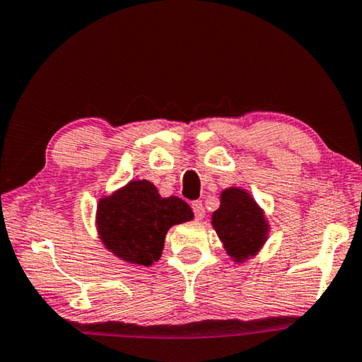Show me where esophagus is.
Masks as SVG:
<instances>
[{
  "mask_svg": "<svg viewBox=\"0 0 362 362\" xmlns=\"http://www.w3.org/2000/svg\"><path fill=\"white\" fill-rule=\"evenodd\" d=\"M192 209H193V213H195V218L197 219H203L204 218V208H203V203L202 202H193L192 203Z\"/></svg>",
  "mask_w": 362,
  "mask_h": 362,
  "instance_id": "1",
  "label": "esophagus"
}]
</instances>
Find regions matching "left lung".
Here are the masks:
<instances>
[{"instance_id":"1","label":"left lung","mask_w":362,"mask_h":362,"mask_svg":"<svg viewBox=\"0 0 362 362\" xmlns=\"http://www.w3.org/2000/svg\"><path fill=\"white\" fill-rule=\"evenodd\" d=\"M213 228L229 257L244 262L265 244L268 223L249 193L242 188H228L221 193V206L213 213Z\"/></svg>"}]
</instances>
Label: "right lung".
I'll return each instance as SVG.
<instances>
[{
    "instance_id": "1",
    "label": "right lung",
    "mask_w": 362,
    "mask_h": 362,
    "mask_svg": "<svg viewBox=\"0 0 362 362\" xmlns=\"http://www.w3.org/2000/svg\"><path fill=\"white\" fill-rule=\"evenodd\" d=\"M193 219L182 198H163L148 180H132L97 204V230L113 255L149 267L163 255L172 226Z\"/></svg>"
}]
</instances>
